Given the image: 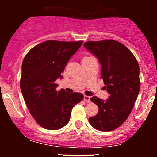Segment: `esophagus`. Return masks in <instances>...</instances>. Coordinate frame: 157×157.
<instances>
[{
	"label": "esophagus",
	"instance_id": "1",
	"mask_svg": "<svg viewBox=\"0 0 157 157\" xmlns=\"http://www.w3.org/2000/svg\"><path fill=\"white\" fill-rule=\"evenodd\" d=\"M90 98H91V97H90L89 96H86V95H85V96H84V98H83V100H84L85 101H86V102H89L90 101H91V100H90Z\"/></svg>",
	"mask_w": 157,
	"mask_h": 157
}]
</instances>
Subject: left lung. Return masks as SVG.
Wrapping results in <instances>:
<instances>
[{"instance_id":"left-lung-1","label":"left lung","mask_w":157,"mask_h":157,"mask_svg":"<svg viewBox=\"0 0 157 157\" xmlns=\"http://www.w3.org/2000/svg\"><path fill=\"white\" fill-rule=\"evenodd\" d=\"M83 46L101 64L100 75L109 94L106 100L91 97V101L98 106L99 111L89 119V122L97 130L113 131L127 120L138 97V62L132 52L118 41H88Z\"/></svg>"}]
</instances>
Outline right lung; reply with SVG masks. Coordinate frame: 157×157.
Returning <instances> with one entry per match:
<instances>
[{
  "mask_svg": "<svg viewBox=\"0 0 157 157\" xmlns=\"http://www.w3.org/2000/svg\"><path fill=\"white\" fill-rule=\"evenodd\" d=\"M83 41L47 40L30 50L22 63L20 82L27 108L40 125L57 130L67 125L71 109L82 101L81 93L56 91L66 64Z\"/></svg>",
  "mask_w": 157,
  "mask_h": 157,
  "instance_id": "add662e5",
  "label": "right lung"
}]
</instances>
